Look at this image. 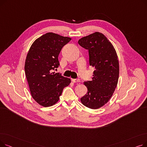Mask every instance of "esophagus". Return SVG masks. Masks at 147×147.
Returning <instances> with one entry per match:
<instances>
[{
	"instance_id": "34e87169",
	"label": "esophagus",
	"mask_w": 147,
	"mask_h": 147,
	"mask_svg": "<svg viewBox=\"0 0 147 147\" xmlns=\"http://www.w3.org/2000/svg\"><path fill=\"white\" fill-rule=\"evenodd\" d=\"M72 82L74 83H79L80 82V79H73Z\"/></svg>"
}]
</instances>
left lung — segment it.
Instances as JSON below:
<instances>
[{"label": "left lung", "mask_w": 147, "mask_h": 147, "mask_svg": "<svg viewBox=\"0 0 147 147\" xmlns=\"http://www.w3.org/2000/svg\"><path fill=\"white\" fill-rule=\"evenodd\" d=\"M78 43L89 51V64L95 68L92 80L84 82L88 93L80 101L84 106L96 110L109 102L117 87L118 56L112 43L100 32L84 36Z\"/></svg>", "instance_id": "obj_1"}]
</instances>
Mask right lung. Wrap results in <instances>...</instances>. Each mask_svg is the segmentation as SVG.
Returning <instances> with one entry per match:
<instances>
[{
	"label": "right lung",
	"instance_id": "add662e5",
	"mask_svg": "<svg viewBox=\"0 0 147 147\" xmlns=\"http://www.w3.org/2000/svg\"><path fill=\"white\" fill-rule=\"evenodd\" d=\"M53 33H47L31 45L25 62V74L31 95L38 104L48 107L55 105L71 79L52 72L59 65V53L71 40Z\"/></svg>",
	"mask_w": 147,
	"mask_h": 147
}]
</instances>
